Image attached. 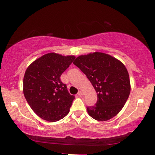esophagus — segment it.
I'll list each match as a JSON object with an SVG mask.
<instances>
[{
	"mask_svg": "<svg viewBox=\"0 0 155 155\" xmlns=\"http://www.w3.org/2000/svg\"><path fill=\"white\" fill-rule=\"evenodd\" d=\"M78 96H79V97H83V95H84L83 92H82V91H79V92H78Z\"/></svg>",
	"mask_w": 155,
	"mask_h": 155,
	"instance_id": "esophagus-1",
	"label": "esophagus"
}]
</instances>
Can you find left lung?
Wrapping results in <instances>:
<instances>
[{"mask_svg":"<svg viewBox=\"0 0 155 155\" xmlns=\"http://www.w3.org/2000/svg\"><path fill=\"white\" fill-rule=\"evenodd\" d=\"M73 63L85 74L97 94L96 106L87 108L89 115L99 121L117 115L130 92V78L124 63L101 52L81 55Z\"/></svg>","mask_w":155,"mask_h":155,"instance_id":"left-lung-1","label":"left lung"}]
</instances>
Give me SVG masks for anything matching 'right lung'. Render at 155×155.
<instances>
[{"label":"right lung","instance_id":"right-lung-1","mask_svg":"<svg viewBox=\"0 0 155 155\" xmlns=\"http://www.w3.org/2000/svg\"><path fill=\"white\" fill-rule=\"evenodd\" d=\"M75 56L48 53L33 61L23 78V93L38 116L56 122L69 113L75 97L68 92L60 77L73 63Z\"/></svg>","mask_w":155,"mask_h":155}]
</instances>
